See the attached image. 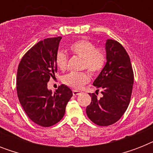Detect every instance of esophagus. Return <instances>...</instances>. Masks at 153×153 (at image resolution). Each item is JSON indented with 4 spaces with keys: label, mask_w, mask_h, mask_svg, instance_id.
Wrapping results in <instances>:
<instances>
[{
    "label": "esophagus",
    "mask_w": 153,
    "mask_h": 153,
    "mask_svg": "<svg viewBox=\"0 0 153 153\" xmlns=\"http://www.w3.org/2000/svg\"><path fill=\"white\" fill-rule=\"evenodd\" d=\"M73 95L74 96H77V95H79V94H80V91H73Z\"/></svg>",
    "instance_id": "1"
}]
</instances>
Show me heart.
Returning a JSON list of instances; mask_svg holds the SVG:
<instances>
[{
  "label": "heart",
  "mask_w": 153,
  "mask_h": 153,
  "mask_svg": "<svg viewBox=\"0 0 153 153\" xmlns=\"http://www.w3.org/2000/svg\"><path fill=\"white\" fill-rule=\"evenodd\" d=\"M70 50L74 55L82 58L81 69L88 70L92 74H97L102 71L106 59V55L102 48H96L93 42L87 39H79L71 45ZM68 58L63 51H58L55 55L57 67L62 71L67 67ZM91 77L88 72H71L62 78V82L74 90H80L88 83Z\"/></svg>",
  "instance_id": "1"
}]
</instances>
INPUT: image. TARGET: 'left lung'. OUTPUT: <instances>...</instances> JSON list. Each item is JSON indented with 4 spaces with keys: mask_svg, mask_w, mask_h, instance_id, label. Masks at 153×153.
<instances>
[{
    "mask_svg": "<svg viewBox=\"0 0 153 153\" xmlns=\"http://www.w3.org/2000/svg\"><path fill=\"white\" fill-rule=\"evenodd\" d=\"M105 66L94 86L102 90L103 95L98 99L95 94H90L91 102L86 107V114L91 121L100 126L113 125L123 116L130 102L133 91V71L126 49L114 39L105 43Z\"/></svg>",
    "mask_w": 153,
    "mask_h": 153,
    "instance_id": "8db88e82",
    "label": "left lung"
}]
</instances>
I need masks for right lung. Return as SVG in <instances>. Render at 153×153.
<instances>
[{"label":"right lung","mask_w":153,"mask_h":153,"mask_svg":"<svg viewBox=\"0 0 153 153\" xmlns=\"http://www.w3.org/2000/svg\"><path fill=\"white\" fill-rule=\"evenodd\" d=\"M62 37L38 42L20 60L16 75V91L20 103L34 123L50 127L64 116L66 106L73 95L63 84L55 93L48 89L50 78L57 72L55 55Z\"/></svg>","instance_id":"right-lung-1"}]
</instances>
